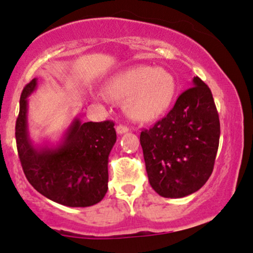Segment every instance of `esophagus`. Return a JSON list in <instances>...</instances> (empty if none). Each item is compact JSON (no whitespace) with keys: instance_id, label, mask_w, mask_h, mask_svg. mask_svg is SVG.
<instances>
[{"instance_id":"esophagus-1","label":"esophagus","mask_w":253,"mask_h":253,"mask_svg":"<svg viewBox=\"0 0 253 253\" xmlns=\"http://www.w3.org/2000/svg\"><path fill=\"white\" fill-rule=\"evenodd\" d=\"M128 127L126 126V125H118L117 126V133L118 134H124L126 132H128Z\"/></svg>"}]
</instances>
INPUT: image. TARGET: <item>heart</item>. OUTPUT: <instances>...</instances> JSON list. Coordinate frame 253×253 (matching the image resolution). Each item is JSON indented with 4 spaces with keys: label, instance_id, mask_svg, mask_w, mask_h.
<instances>
[{
    "label": "heart",
    "instance_id": "1",
    "mask_svg": "<svg viewBox=\"0 0 253 253\" xmlns=\"http://www.w3.org/2000/svg\"><path fill=\"white\" fill-rule=\"evenodd\" d=\"M106 89L113 98H127L125 110L130 118L150 121L165 113L171 104L175 81L166 70L137 65L114 76Z\"/></svg>",
    "mask_w": 253,
    "mask_h": 253
}]
</instances>
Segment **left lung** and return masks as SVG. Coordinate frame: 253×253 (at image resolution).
<instances>
[{
    "instance_id": "8db88e82",
    "label": "left lung",
    "mask_w": 253,
    "mask_h": 253,
    "mask_svg": "<svg viewBox=\"0 0 253 253\" xmlns=\"http://www.w3.org/2000/svg\"><path fill=\"white\" fill-rule=\"evenodd\" d=\"M174 107L140 134L149 183L160 196L195 193L211 175L219 143V118L212 93L198 77Z\"/></svg>"
}]
</instances>
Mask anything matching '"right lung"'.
<instances>
[{
	"label": "right lung",
	"mask_w": 253,
	"mask_h": 253,
	"mask_svg": "<svg viewBox=\"0 0 253 253\" xmlns=\"http://www.w3.org/2000/svg\"><path fill=\"white\" fill-rule=\"evenodd\" d=\"M37 79L25 85L20 99L15 136L25 177L38 193L66 207H91L108 189V155L117 141L114 123L82 124L75 119L56 148H36L28 132V97Z\"/></svg>",
	"instance_id": "right-lung-1"
}]
</instances>
